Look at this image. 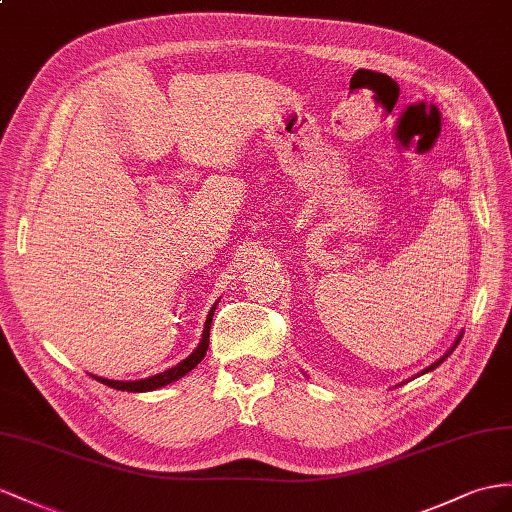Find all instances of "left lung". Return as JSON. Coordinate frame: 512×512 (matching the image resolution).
Wrapping results in <instances>:
<instances>
[{"instance_id": "8db88e82", "label": "left lung", "mask_w": 512, "mask_h": 512, "mask_svg": "<svg viewBox=\"0 0 512 512\" xmlns=\"http://www.w3.org/2000/svg\"><path fill=\"white\" fill-rule=\"evenodd\" d=\"M461 337H463V335H458V339H456V342H454V346H452V348H450L448 352H445V357H441L439 361H435V363H432V365H428V368H426V370H424L422 374H426V372H430V370H435V368H437V365H441V363H443L445 359H448V355H450V352H452V350L456 348V344H458V342H461Z\"/></svg>"}]
</instances>
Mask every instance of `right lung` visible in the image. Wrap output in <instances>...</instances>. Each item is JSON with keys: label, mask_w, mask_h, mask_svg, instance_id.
Masks as SVG:
<instances>
[{"label": "right lung", "mask_w": 512, "mask_h": 512, "mask_svg": "<svg viewBox=\"0 0 512 512\" xmlns=\"http://www.w3.org/2000/svg\"><path fill=\"white\" fill-rule=\"evenodd\" d=\"M218 305V303H216ZM216 305L209 309L207 313V320H205V329H203V337L199 346H196V350L192 352L190 357L183 359L181 363H177L175 368H170L162 374H155V376H149V378H140V381H110V378H101V376H95L99 383L108 385L112 389H119V391H136V393H142V391H153V389H160L164 385H170L179 381L181 376H186L190 370H194L196 365H199L205 357L207 352V346H209V326H212V318H214V311H216Z\"/></svg>", "instance_id": "right-lung-1"}]
</instances>
